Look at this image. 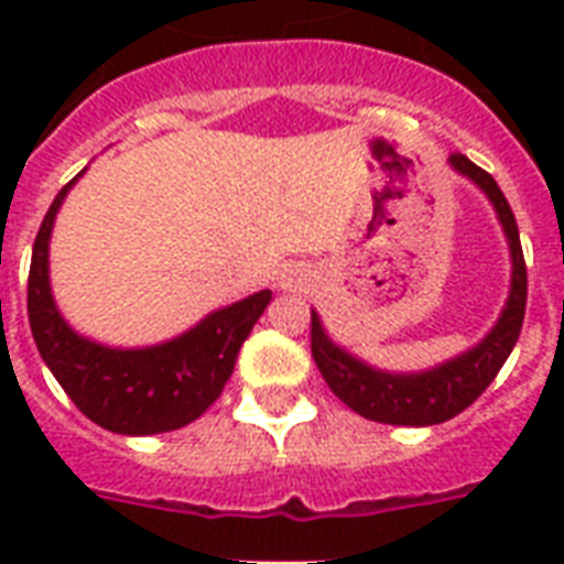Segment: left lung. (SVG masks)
Listing matches in <instances>:
<instances>
[{"label": "left lung", "instance_id": "obj_1", "mask_svg": "<svg viewBox=\"0 0 564 564\" xmlns=\"http://www.w3.org/2000/svg\"><path fill=\"white\" fill-rule=\"evenodd\" d=\"M451 166L463 172L489 195V202L498 210V219L507 230L509 254H512V290H509L507 307L500 313L498 325L480 345L471 351L459 354L456 360H447L430 371L419 375H389V371L371 369L366 362L330 343L325 327L313 313L310 318V348L318 371L330 386V392L343 403H348L362 419L380 421V424H406V427H427L454 419L465 406H471L486 386L498 377L503 362L516 348L527 310V263L518 237L516 213L509 207L507 195L500 193L498 181L489 172L480 170L465 154H451Z\"/></svg>", "mask_w": 564, "mask_h": 564}]
</instances>
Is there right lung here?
Returning a JSON list of instances; mask_svg holds the SVG:
<instances>
[{
	"label": "right lung",
	"mask_w": 564,
	"mask_h": 564,
	"mask_svg": "<svg viewBox=\"0 0 564 564\" xmlns=\"http://www.w3.org/2000/svg\"><path fill=\"white\" fill-rule=\"evenodd\" d=\"M78 178L55 195L31 251L29 325L40 357L75 406L110 433L152 436L184 427L221 394L272 292L216 310L178 339L152 348L122 351L84 339L57 313L48 290V237L57 207Z\"/></svg>",
	"instance_id": "1"
}]
</instances>
